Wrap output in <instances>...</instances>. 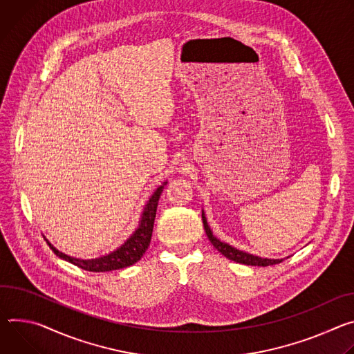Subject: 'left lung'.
Listing matches in <instances>:
<instances>
[{
	"instance_id": "left-lung-1",
	"label": "left lung",
	"mask_w": 354,
	"mask_h": 354,
	"mask_svg": "<svg viewBox=\"0 0 354 354\" xmlns=\"http://www.w3.org/2000/svg\"><path fill=\"white\" fill-rule=\"evenodd\" d=\"M203 223H204V229L207 232V236L208 239L211 241V243L214 245V248L222 253L226 259L229 260H233L236 263H242V264H246V266H272V264H279L283 261V259H263V257H259V256H254V254H250V253H246V252H242L236 248H233L225 242H221L219 239H216L214 234H212V230L207 222V218H205V214L203 211Z\"/></svg>"
}]
</instances>
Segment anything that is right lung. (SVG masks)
<instances>
[{
    "label": "right lung",
    "mask_w": 354,
    "mask_h": 354,
    "mask_svg": "<svg viewBox=\"0 0 354 354\" xmlns=\"http://www.w3.org/2000/svg\"><path fill=\"white\" fill-rule=\"evenodd\" d=\"M166 184H167V181H165L163 185H160L153 192L147 204L145 205L138 229L127 239V242L118 248L116 250H113L105 256H101L97 259H88V260L75 259V257H71L68 254L59 252L46 238H45V241L48 242V245L50 246V249L55 252V254L57 257H60L77 267H80L83 270H87V271L104 272V271H112V270L129 267L142 259V256L145 254V252L147 250V248L150 245L157 204H159V198H160V195H162Z\"/></svg>",
    "instance_id": "right-lung-1"
}]
</instances>
